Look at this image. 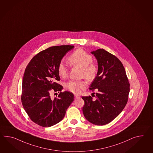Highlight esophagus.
I'll use <instances>...</instances> for the list:
<instances>
[{
  "label": "esophagus",
  "instance_id": "obj_1",
  "mask_svg": "<svg viewBox=\"0 0 153 153\" xmlns=\"http://www.w3.org/2000/svg\"><path fill=\"white\" fill-rule=\"evenodd\" d=\"M75 99H78V98H80V96L79 95H77V94H75Z\"/></svg>",
  "mask_w": 153,
  "mask_h": 153
}]
</instances>
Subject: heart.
Returning <instances> with one entry per match:
<instances>
[{
    "label": "heart",
    "instance_id": "obj_1",
    "mask_svg": "<svg viewBox=\"0 0 153 153\" xmlns=\"http://www.w3.org/2000/svg\"><path fill=\"white\" fill-rule=\"evenodd\" d=\"M92 56L82 49L76 50L68 58V61L71 65L82 68V77H85L88 79L94 78L97 72V67L92 62ZM58 74L62 78L67 76V67L63 62H61L58 66ZM86 87L87 82L85 81H70L65 85L66 90L75 94H79L82 90L85 89Z\"/></svg>",
    "mask_w": 153,
    "mask_h": 153
}]
</instances>
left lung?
Segmentation results:
<instances>
[{
  "mask_svg": "<svg viewBox=\"0 0 153 153\" xmlns=\"http://www.w3.org/2000/svg\"><path fill=\"white\" fill-rule=\"evenodd\" d=\"M91 53L97 59L98 71L90 90L97 89L98 92L95 101L91 96L82 97L85 101L82 111L89 122L103 126L122 112L128 99L130 84L123 64L117 57L103 49Z\"/></svg>",
  "mask_w": 153,
  "mask_h": 153,
  "instance_id": "1",
  "label": "left lung"
}]
</instances>
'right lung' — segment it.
Instances as JSON below:
<instances>
[{
    "label": "right lung",
    "mask_w": 153,
    "mask_h": 153,
    "mask_svg": "<svg viewBox=\"0 0 153 153\" xmlns=\"http://www.w3.org/2000/svg\"><path fill=\"white\" fill-rule=\"evenodd\" d=\"M74 48L71 45L50 47L37 53L26 66L22 79V102L31 120L41 127H51L60 122L74 101L72 93L61 92L63 87L55 82L60 80L59 63ZM51 90L60 91L58 97L52 100Z\"/></svg>",
    "instance_id": "add662e5"
}]
</instances>
